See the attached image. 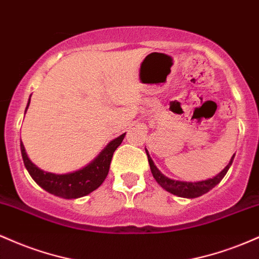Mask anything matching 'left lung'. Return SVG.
Returning a JSON list of instances; mask_svg holds the SVG:
<instances>
[{"mask_svg": "<svg viewBox=\"0 0 259 259\" xmlns=\"http://www.w3.org/2000/svg\"><path fill=\"white\" fill-rule=\"evenodd\" d=\"M146 153L148 157V163H150L151 171H152L153 178L156 179L157 183H158L163 189L167 190L168 192H170V194L179 196V197H184V198L200 197V196L207 194V192L209 191V190H212L215 185H218V184L222 181L223 178L225 177V174H227V171L229 170V168H230V165L233 164V160L235 157L234 154V156L231 157L230 162H229L227 167L223 169L218 175H215L214 178H212V179L191 183V181H180V180L169 179V178L165 177L164 174L160 173L159 169L154 165L153 160L150 157V154H148L147 150H146Z\"/></svg>", "mask_w": 259, "mask_h": 259, "instance_id": "left-lung-1", "label": "left lung"}]
</instances>
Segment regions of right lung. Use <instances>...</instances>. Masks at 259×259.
Returning <instances> with one entry per match:
<instances>
[{"instance_id": "add662e5", "label": "right lung", "mask_w": 259, "mask_h": 259, "mask_svg": "<svg viewBox=\"0 0 259 259\" xmlns=\"http://www.w3.org/2000/svg\"><path fill=\"white\" fill-rule=\"evenodd\" d=\"M29 103H30V99H29L26 109H28ZM124 136H125V133L112 140L101 151L99 156L91 163H89L86 167L67 174L47 173V171H44L40 168H37L29 159L23 142H20V151H22V157L23 160H24L26 170L29 171L30 177L38 186L42 187L50 194L58 196V197L72 200V198H79L89 195L94 190H96L97 187L101 186V184L105 181L107 174L109 171L113 153L121 144Z\"/></svg>"}]
</instances>
